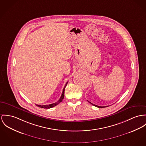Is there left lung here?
I'll list each match as a JSON object with an SVG mask.
<instances>
[{
    "mask_svg": "<svg viewBox=\"0 0 146 146\" xmlns=\"http://www.w3.org/2000/svg\"><path fill=\"white\" fill-rule=\"evenodd\" d=\"M89 102V101H88ZM90 103H91L92 105H93V106H94L95 107H98V108H104V107H108V106H104V107H101V106H97V105H95V104H93V103H90V102H89Z\"/></svg>",
    "mask_w": 146,
    "mask_h": 146,
    "instance_id": "1",
    "label": "left lung"
}]
</instances>
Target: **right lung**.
<instances>
[{
    "mask_svg": "<svg viewBox=\"0 0 146 146\" xmlns=\"http://www.w3.org/2000/svg\"><path fill=\"white\" fill-rule=\"evenodd\" d=\"M68 82L66 83L63 90V92H62V94L61 95V97L60 98V99L58 100V101H57L56 103H52V104H48V105H38V104H36V106L39 107H40V108H46V109H48V108H51L52 107H54V106H56V105H58L59 103H60L62 101H63V98H64V90H65V88L67 85Z\"/></svg>",
    "mask_w": 146,
    "mask_h": 146,
    "instance_id": "add662e5",
    "label": "right lung"
}]
</instances>
